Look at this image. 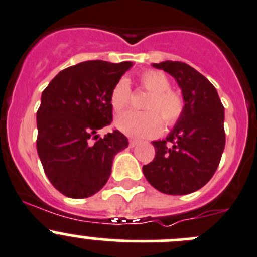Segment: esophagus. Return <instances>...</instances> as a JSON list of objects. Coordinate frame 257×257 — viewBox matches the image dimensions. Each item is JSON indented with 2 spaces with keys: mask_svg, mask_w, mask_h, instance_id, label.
<instances>
[{
  "mask_svg": "<svg viewBox=\"0 0 257 257\" xmlns=\"http://www.w3.org/2000/svg\"><path fill=\"white\" fill-rule=\"evenodd\" d=\"M138 145V141L137 140H129V146L131 147H134V146Z\"/></svg>",
  "mask_w": 257,
  "mask_h": 257,
  "instance_id": "1",
  "label": "esophagus"
}]
</instances>
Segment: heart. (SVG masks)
<instances>
[{
  "instance_id": "1",
  "label": "heart",
  "mask_w": 257,
  "mask_h": 257,
  "mask_svg": "<svg viewBox=\"0 0 257 257\" xmlns=\"http://www.w3.org/2000/svg\"><path fill=\"white\" fill-rule=\"evenodd\" d=\"M142 88L150 93L145 103L146 112H125L115 120L120 132L134 138H150L160 134L163 121L172 126L179 121L184 112V101L179 93L170 89L172 84L165 74L159 70H146L141 74ZM131 85L125 78H120L110 92V103L116 114L124 111L131 102Z\"/></svg>"
}]
</instances>
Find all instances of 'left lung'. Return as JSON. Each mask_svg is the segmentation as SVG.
Here are the masks:
<instances>
[{
    "instance_id": "obj_1",
    "label": "left lung",
    "mask_w": 257,
    "mask_h": 257,
    "mask_svg": "<svg viewBox=\"0 0 257 257\" xmlns=\"http://www.w3.org/2000/svg\"><path fill=\"white\" fill-rule=\"evenodd\" d=\"M175 78L182 89L184 112L166 140L154 141V160L143 174L166 195H188L215 174L225 146L224 106L214 85L188 64H152Z\"/></svg>"
}]
</instances>
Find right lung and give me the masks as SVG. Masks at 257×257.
Returning <instances> with one entry per match:
<instances>
[{
    "instance_id": "right-lung-1",
    "label": "right lung",
    "mask_w": 257,
    "mask_h": 257,
    "mask_svg": "<svg viewBox=\"0 0 257 257\" xmlns=\"http://www.w3.org/2000/svg\"><path fill=\"white\" fill-rule=\"evenodd\" d=\"M133 62L93 60L60 71L42 92L37 111V151L52 186L70 198L97 193L128 138L97 132L112 121L110 92Z\"/></svg>"
}]
</instances>
